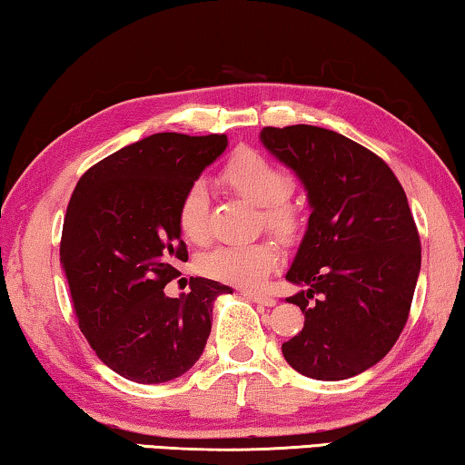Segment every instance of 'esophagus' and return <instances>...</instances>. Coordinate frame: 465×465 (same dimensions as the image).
Wrapping results in <instances>:
<instances>
[{
    "instance_id": "1",
    "label": "esophagus",
    "mask_w": 465,
    "mask_h": 465,
    "mask_svg": "<svg viewBox=\"0 0 465 465\" xmlns=\"http://www.w3.org/2000/svg\"><path fill=\"white\" fill-rule=\"evenodd\" d=\"M241 294L245 296V299H249V301H253V302H257V304H265V307H272L273 302V296L272 294H268V292H257V291H241Z\"/></svg>"
}]
</instances>
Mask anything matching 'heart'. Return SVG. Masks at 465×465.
Wrapping results in <instances>:
<instances>
[{
  "instance_id": "obj_1",
  "label": "heart",
  "mask_w": 465,
  "mask_h": 465,
  "mask_svg": "<svg viewBox=\"0 0 465 465\" xmlns=\"http://www.w3.org/2000/svg\"><path fill=\"white\" fill-rule=\"evenodd\" d=\"M223 181L247 202L262 205L263 224L278 237H292L299 228V214L286 200L292 192V177L282 166L255 150H239L228 158ZM210 195L202 179L192 181L181 195L177 224L183 237L192 242L208 241ZM278 249L270 241H255L249 245L218 247L203 255L200 263L208 278L242 288H260L278 265Z\"/></svg>"
}]
</instances>
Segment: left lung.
<instances>
[{
    "mask_svg": "<svg viewBox=\"0 0 465 465\" xmlns=\"http://www.w3.org/2000/svg\"><path fill=\"white\" fill-rule=\"evenodd\" d=\"M262 142L299 174L311 216L286 280L304 315L282 344L301 375L340 381L390 352L408 322L420 237L401 183L383 158L315 125L263 127Z\"/></svg>",
    "mask_w": 465,
    "mask_h": 465,
    "instance_id": "left-lung-1",
    "label": "left lung"
}]
</instances>
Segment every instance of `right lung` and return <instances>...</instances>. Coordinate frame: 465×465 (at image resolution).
<instances>
[{"label": "right lung", "instance_id": "add662e5", "mask_svg": "<svg viewBox=\"0 0 465 465\" xmlns=\"http://www.w3.org/2000/svg\"><path fill=\"white\" fill-rule=\"evenodd\" d=\"M224 134H154L82 174L67 203L61 263L78 325L106 367L135 383H164L200 359L212 304L231 288L192 278L171 299L164 286L187 262L181 195L223 154Z\"/></svg>", "mask_w": 465, "mask_h": 465}]
</instances>
